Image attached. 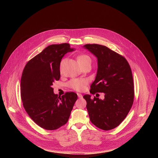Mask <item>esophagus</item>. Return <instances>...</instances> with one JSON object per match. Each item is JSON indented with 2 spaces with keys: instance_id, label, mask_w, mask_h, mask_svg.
I'll return each mask as SVG.
<instances>
[{
  "instance_id": "obj_1",
  "label": "esophagus",
  "mask_w": 158,
  "mask_h": 158,
  "mask_svg": "<svg viewBox=\"0 0 158 158\" xmlns=\"http://www.w3.org/2000/svg\"><path fill=\"white\" fill-rule=\"evenodd\" d=\"M77 96H78L79 98H82V95L81 94H80V93H77Z\"/></svg>"
}]
</instances>
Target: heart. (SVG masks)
I'll list each match as a JSON object with an SVG mask.
<instances>
[{"mask_svg": "<svg viewBox=\"0 0 158 158\" xmlns=\"http://www.w3.org/2000/svg\"><path fill=\"white\" fill-rule=\"evenodd\" d=\"M77 61L79 64L83 67L84 65L87 64H91V58L89 56L85 54H79L77 57ZM63 63V60L61 61L60 66L61 67ZM87 84V80L85 79H78L74 78L71 79L67 85L69 88L75 90L77 91H81L84 90Z\"/></svg>", "mask_w": 158, "mask_h": 158, "instance_id": "obj_1", "label": "heart"}]
</instances>
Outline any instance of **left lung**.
Segmentation results:
<instances>
[{
	"label": "left lung",
	"instance_id": "obj_1",
	"mask_svg": "<svg viewBox=\"0 0 158 158\" xmlns=\"http://www.w3.org/2000/svg\"><path fill=\"white\" fill-rule=\"evenodd\" d=\"M98 58V69L90 93H105L103 100L85 94L86 107L93 124L108 131L118 127L126 118L134 97L130 65L126 58L99 44L84 46Z\"/></svg>",
	"mask_w": 158,
	"mask_h": 158
}]
</instances>
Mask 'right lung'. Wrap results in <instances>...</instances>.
Returning <instances> with one entry per match:
<instances>
[{"mask_svg": "<svg viewBox=\"0 0 158 158\" xmlns=\"http://www.w3.org/2000/svg\"><path fill=\"white\" fill-rule=\"evenodd\" d=\"M74 51L68 43L52 44L26 64L20 82V96L29 117L40 127L55 130L68 121L77 95L54 93L53 82L60 79L63 56Z\"/></svg>", "mask_w": 158, "mask_h": 158, "instance_id": "1", "label": "right lung"}]
</instances>
